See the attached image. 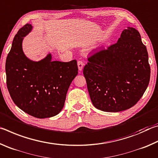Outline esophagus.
<instances>
[{
	"label": "esophagus",
	"mask_w": 158,
	"mask_h": 158,
	"mask_svg": "<svg viewBox=\"0 0 158 158\" xmlns=\"http://www.w3.org/2000/svg\"><path fill=\"white\" fill-rule=\"evenodd\" d=\"M77 65H78L79 70L81 71L83 68H84V63H83L81 60H78V62H77Z\"/></svg>",
	"instance_id": "34e87169"
}]
</instances>
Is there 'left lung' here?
<instances>
[{
	"label": "left lung",
	"instance_id": "obj_1",
	"mask_svg": "<svg viewBox=\"0 0 158 158\" xmlns=\"http://www.w3.org/2000/svg\"><path fill=\"white\" fill-rule=\"evenodd\" d=\"M83 74L96 108L118 112L135 106L148 87L151 68L146 47L128 26L116 43L88 57Z\"/></svg>",
	"mask_w": 158,
	"mask_h": 158
}]
</instances>
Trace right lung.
Segmentation results:
<instances>
[{"label":"right lung","mask_w":158,"mask_h":158,"mask_svg":"<svg viewBox=\"0 0 158 158\" xmlns=\"http://www.w3.org/2000/svg\"><path fill=\"white\" fill-rule=\"evenodd\" d=\"M31 28V24L24 25L13 40L5 63L6 84L19 108L32 116L44 118L62 110L69 85L78 74V66L76 60H51V54L39 62L28 59L21 43Z\"/></svg>","instance_id":"add662e5"}]
</instances>
